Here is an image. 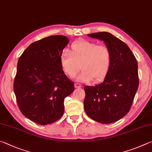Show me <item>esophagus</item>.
<instances>
[{"mask_svg":"<svg viewBox=\"0 0 152 152\" xmlns=\"http://www.w3.org/2000/svg\"><path fill=\"white\" fill-rule=\"evenodd\" d=\"M74 86H75V88H81L82 87V85L80 84H79V83H75L74 84Z\"/></svg>","mask_w":152,"mask_h":152,"instance_id":"esophagus-1","label":"esophagus"}]
</instances>
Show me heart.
Segmentation results:
<instances>
[{"mask_svg":"<svg viewBox=\"0 0 152 152\" xmlns=\"http://www.w3.org/2000/svg\"><path fill=\"white\" fill-rule=\"evenodd\" d=\"M111 54L109 48L89 41H77L71 46V51L64 49L60 55L63 70L73 78L80 68L82 71L77 76L78 81L88 82L103 79L109 72Z\"/></svg>","mask_w":152,"mask_h":152,"instance_id":"1","label":"heart"}]
</instances>
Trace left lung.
I'll use <instances>...</instances> for the list:
<instances>
[{
	"mask_svg": "<svg viewBox=\"0 0 152 152\" xmlns=\"http://www.w3.org/2000/svg\"><path fill=\"white\" fill-rule=\"evenodd\" d=\"M103 41L110 51L109 72L102 83L84 86V110L92 119L112 123L129 111L139 86L137 61L127 45L108 32L88 34Z\"/></svg>",
	"mask_w": 152,
	"mask_h": 152,
	"instance_id": "obj_1",
	"label": "left lung"
}]
</instances>
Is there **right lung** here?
Instances as JSON below:
<instances>
[{"label": "right lung", "instance_id": "add662e5", "mask_svg": "<svg viewBox=\"0 0 152 152\" xmlns=\"http://www.w3.org/2000/svg\"><path fill=\"white\" fill-rule=\"evenodd\" d=\"M68 43L66 36H49L28 46L18 61L14 80L18 106L25 117L39 125L61 118L64 99L74 91L60 63Z\"/></svg>", "mask_w": 152, "mask_h": 152}]
</instances>
